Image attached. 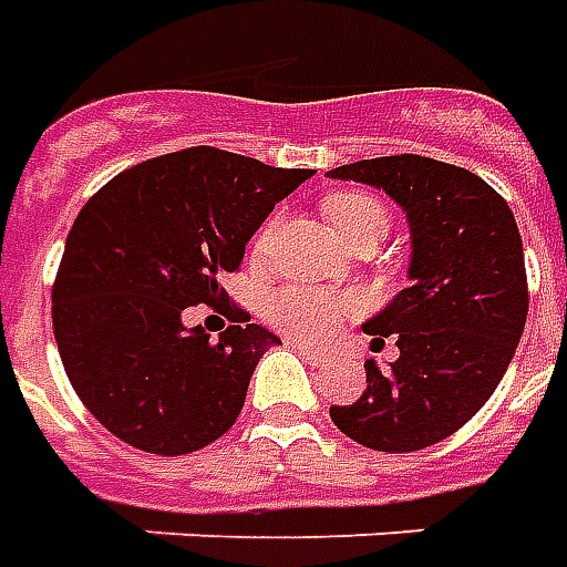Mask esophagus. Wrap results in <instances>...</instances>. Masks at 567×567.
Wrapping results in <instances>:
<instances>
[{
	"label": "esophagus",
	"instance_id": "34e87169",
	"mask_svg": "<svg viewBox=\"0 0 567 567\" xmlns=\"http://www.w3.org/2000/svg\"><path fill=\"white\" fill-rule=\"evenodd\" d=\"M292 348L299 351V354L308 360V363H327L329 351L327 348H320V344H311V341H292Z\"/></svg>",
	"mask_w": 567,
	"mask_h": 567
}]
</instances>
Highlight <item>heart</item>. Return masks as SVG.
Segmentation results:
<instances>
[{
    "label": "heart",
    "mask_w": 567,
    "mask_h": 567,
    "mask_svg": "<svg viewBox=\"0 0 567 567\" xmlns=\"http://www.w3.org/2000/svg\"><path fill=\"white\" fill-rule=\"evenodd\" d=\"M327 216L336 235L344 244L354 240L357 235H367V231H388V210L379 198L372 195H354V192H344V195H332L327 198ZM280 219L271 216L252 238V252L262 256L268 250V244L277 235ZM265 315L268 320L280 327L290 336L299 339H327L332 329L339 327L341 320L357 315V299L354 296H344V292H329V290H315V287H284L268 296L265 302Z\"/></svg>",
    "instance_id": "1"
}]
</instances>
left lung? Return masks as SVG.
Listing matches in <instances>:
<instances>
[{"mask_svg": "<svg viewBox=\"0 0 567 567\" xmlns=\"http://www.w3.org/2000/svg\"><path fill=\"white\" fill-rule=\"evenodd\" d=\"M388 192L412 231V287L363 323L372 351L393 336L388 369L367 360V391L332 405V424L375 452H419L464 427L516 354L528 277L513 210L483 176L424 155H388L329 171Z\"/></svg>", "mask_w": 567, "mask_h": 567, "instance_id": "8db88e82", "label": "left lung"}]
</instances>
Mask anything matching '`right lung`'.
I'll return each instance as SVG.
<instances>
[{
	"label": "right lung",
	"mask_w": 567,
	"mask_h": 567,
	"mask_svg": "<svg viewBox=\"0 0 567 567\" xmlns=\"http://www.w3.org/2000/svg\"><path fill=\"white\" fill-rule=\"evenodd\" d=\"M311 174L192 146L127 167L84 204L51 317L66 379L112 436L188 455L238 421L252 369L280 339L226 302L219 277L238 271L252 231ZM192 303L233 327L216 342L186 330Z\"/></svg>",
	"instance_id": "1"
}]
</instances>
